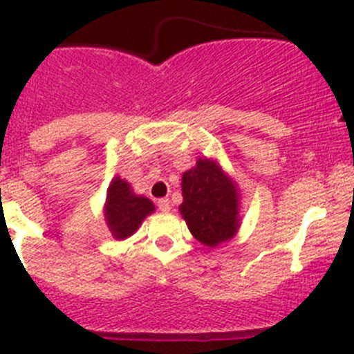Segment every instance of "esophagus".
I'll use <instances>...</instances> for the list:
<instances>
[{
	"label": "esophagus",
	"instance_id": "esophagus-1",
	"mask_svg": "<svg viewBox=\"0 0 354 354\" xmlns=\"http://www.w3.org/2000/svg\"><path fill=\"white\" fill-rule=\"evenodd\" d=\"M157 207H159V210H162V212H169L171 209L169 198H160L159 202H157Z\"/></svg>",
	"mask_w": 354,
	"mask_h": 354
}]
</instances>
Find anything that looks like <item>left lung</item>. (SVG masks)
Returning <instances> with one entry per match:
<instances>
[{"label":"left lung","mask_w":354,"mask_h":354,"mask_svg":"<svg viewBox=\"0 0 354 354\" xmlns=\"http://www.w3.org/2000/svg\"><path fill=\"white\" fill-rule=\"evenodd\" d=\"M181 217L200 243L216 248L233 240L241 224V194L236 181L216 159L198 157L181 178Z\"/></svg>","instance_id":"1"}]
</instances>
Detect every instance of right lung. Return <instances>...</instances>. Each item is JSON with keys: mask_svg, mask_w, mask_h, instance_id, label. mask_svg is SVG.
<instances>
[{"mask_svg": "<svg viewBox=\"0 0 354 354\" xmlns=\"http://www.w3.org/2000/svg\"><path fill=\"white\" fill-rule=\"evenodd\" d=\"M154 210V203L144 195L135 194L127 180L120 176L111 180L102 212L114 240L130 238Z\"/></svg>", "mask_w": 354, "mask_h": 354, "instance_id": "obj_1", "label": "right lung"}]
</instances>
